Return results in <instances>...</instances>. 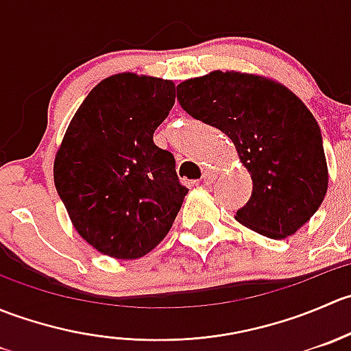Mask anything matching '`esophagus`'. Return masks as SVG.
Masks as SVG:
<instances>
[{
    "instance_id": "34e87169",
    "label": "esophagus",
    "mask_w": 351,
    "mask_h": 351,
    "mask_svg": "<svg viewBox=\"0 0 351 351\" xmlns=\"http://www.w3.org/2000/svg\"><path fill=\"white\" fill-rule=\"evenodd\" d=\"M215 178H217V171H214V169H205L204 175H202V182L205 185H212L215 182Z\"/></svg>"
}]
</instances>
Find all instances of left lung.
Returning <instances> with one entry per match:
<instances>
[{"mask_svg":"<svg viewBox=\"0 0 351 351\" xmlns=\"http://www.w3.org/2000/svg\"><path fill=\"white\" fill-rule=\"evenodd\" d=\"M189 115L224 132L253 180L236 221L282 239L302 228L328 190L323 137L313 113L267 77L214 71L176 86Z\"/></svg>","mask_w":351,"mask_h":351,"instance_id":"obj_1","label":"left lung"}]
</instances>
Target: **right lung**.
Segmentation results:
<instances>
[{
    "label": "right lung",
    "instance_id": "1",
    "mask_svg": "<svg viewBox=\"0 0 351 351\" xmlns=\"http://www.w3.org/2000/svg\"><path fill=\"white\" fill-rule=\"evenodd\" d=\"M175 105L168 80L122 73L90 91L54 161V183L81 238L100 253L136 260L171 229L189 189L175 156L154 144Z\"/></svg>",
    "mask_w": 351,
    "mask_h": 351
}]
</instances>
